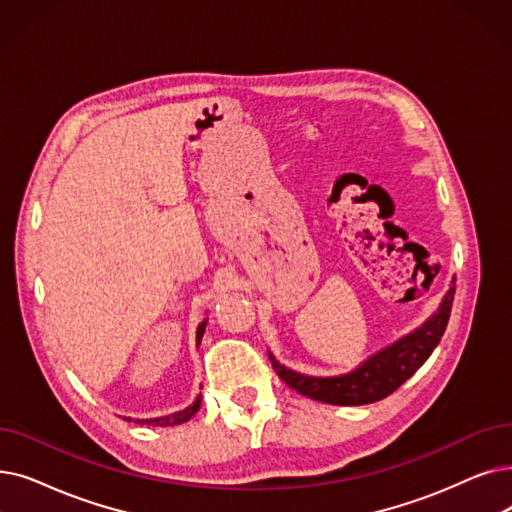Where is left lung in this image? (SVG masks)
<instances>
[{"instance_id":"left-lung-1","label":"left lung","mask_w":512,"mask_h":512,"mask_svg":"<svg viewBox=\"0 0 512 512\" xmlns=\"http://www.w3.org/2000/svg\"><path fill=\"white\" fill-rule=\"evenodd\" d=\"M454 291L456 286L452 284L439 309L418 330H414L412 335L372 355L358 370L345 376H332V379H316V376H305L280 366L270 355L276 374L291 389L324 404L362 406L379 402V399L391 395L399 385H404L427 362V358L441 341L443 332H446Z\"/></svg>"}]
</instances>
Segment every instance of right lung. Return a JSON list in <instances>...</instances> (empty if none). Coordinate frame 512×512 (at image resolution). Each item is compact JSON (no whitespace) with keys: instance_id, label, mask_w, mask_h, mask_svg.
Listing matches in <instances>:
<instances>
[{"instance_id":"obj_1","label":"right lung","mask_w":512,"mask_h":512,"mask_svg":"<svg viewBox=\"0 0 512 512\" xmlns=\"http://www.w3.org/2000/svg\"><path fill=\"white\" fill-rule=\"evenodd\" d=\"M205 326H207V320H203L201 324H198L196 343H201ZM198 408H201V397H196V402H194L192 406H188L186 410H182V412H175V414H171V416H161V418H150V420H136V422H140V425H150V427H171V425H180V422L190 420V418L198 412Z\"/></svg>"}]
</instances>
